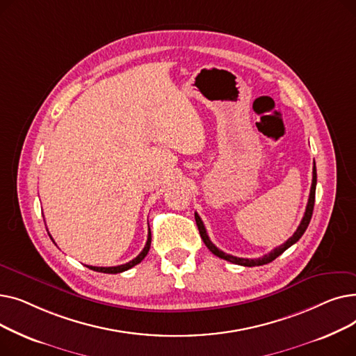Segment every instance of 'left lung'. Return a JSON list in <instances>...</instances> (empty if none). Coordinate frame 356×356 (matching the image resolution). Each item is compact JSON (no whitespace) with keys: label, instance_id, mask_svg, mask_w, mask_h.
<instances>
[{"label":"left lung","instance_id":"8db88e82","mask_svg":"<svg viewBox=\"0 0 356 356\" xmlns=\"http://www.w3.org/2000/svg\"><path fill=\"white\" fill-rule=\"evenodd\" d=\"M316 181H317V175H316V164L313 163V179H312V188H310V195H309V202H307V207H306V212H305V216L300 222V225H298L297 231L293 234V236H290L283 245H280L277 248H274L271 252L266 254L264 257H259V258H239V257H234V255H229L227 252L220 251L219 248H216L212 241L209 239L208 234H207V229H204V225L203 222L200 219V216L197 213H195V219H196V225H197V229H199V234L204 242V245H207L209 248V251L212 254H215L216 257L222 258V259H227L229 261V263H234V264H238V266H244V267H257V266H264V264H268L271 263V261H274L278 255H282L287 248H290L293 244H296V242L302 238V235L306 232L309 223H310V219H312V213H313V207H314V195H316Z\"/></svg>","mask_w":356,"mask_h":356}]
</instances>
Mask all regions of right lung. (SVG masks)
Instances as JSON below:
<instances>
[{
	"label": "right lung",
	"instance_id": "add662e5",
	"mask_svg": "<svg viewBox=\"0 0 356 356\" xmlns=\"http://www.w3.org/2000/svg\"><path fill=\"white\" fill-rule=\"evenodd\" d=\"M149 245H152V232H149V229H148V238H147L144 250H143L134 259H131L129 263L122 264V266H117V267H92V266H86V267L90 268V270H93V271L106 273V274H118V273L127 271V270H129V268H133L134 266H137L138 263H141V261L144 259V257H145V255L148 254V251H149Z\"/></svg>",
	"mask_w": 356,
	"mask_h": 356
}]
</instances>
